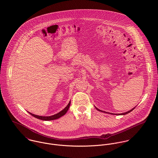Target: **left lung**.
Wrapping results in <instances>:
<instances>
[{
  "instance_id": "obj_1",
  "label": "left lung",
  "mask_w": 158,
  "mask_h": 158,
  "mask_svg": "<svg viewBox=\"0 0 158 158\" xmlns=\"http://www.w3.org/2000/svg\"><path fill=\"white\" fill-rule=\"evenodd\" d=\"M135 107H134L133 109H132L131 110H129V111H127V112H125V113H123V114H112V113H109V112H104V111H102V110H99V109H98L97 107H95V108L98 110H99V111H100V112H104V113H107V114H113V115H126V114H128V113H129V112H131L132 110H133L134 109H135Z\"/></svg>"
}]
</instances>
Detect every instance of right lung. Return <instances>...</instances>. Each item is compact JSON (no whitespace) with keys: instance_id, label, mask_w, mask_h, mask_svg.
Here are the masks:
<instances>
[{"instance_id":"1","label":"right lung","mask_w":158,"mask_h":158,"mask_svg":"<svg viewBox=\"0 0 158 158\" xmlns=\"http://www.w3.org/2000/svg\"><path fill=\"white\" fill-rule=\"evenodd\" d=\"M70 104H71V102L69 101L68 104L66 106V107L63 109V110L62 111H60V112L55 114V115H53L52 116H49V117H43V116H39V115H35V114H33L31 112H29L31 115H32L33 117L36 118H38L40 120H45V121H49V120H56V119H58L60 117L63 116L68 111L69 106H70Z\"/></svg>"}]
</instances>
